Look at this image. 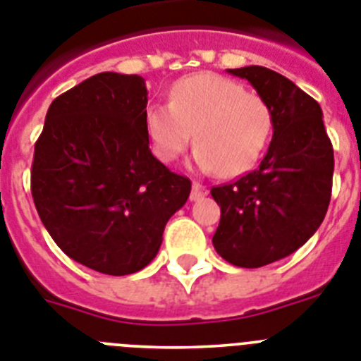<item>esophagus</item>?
<instances>
[{
  "label": "esophagus",
  "instance_id": "esophagus-1",
  "mask_svg": "<svg viewBox=\"0 0 361 361\" xmlns=\"http://www.w3.org/2000/svg\"><path fill=\"white\" fill-rule=\"evenodd\" d=\"M203 196H207V189L203 187L202 183H198V181H194L192 183V190H190V200L192 202H198V200H202Z\"/></svg>",
  "mask_w": 361,
  "mask_h": 361
}]
</instances>
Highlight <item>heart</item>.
Instances as JSON below:
<instances>
[{"mask_svg": "<svg viewBox=\"0 0 361 361\" xmlns=\"http://www.w3.org/2000/svg\"><path fill=\"white\" fill-rule=\"evenodd\" d=\"M150 147L161 161H174L194 130V163L205 172L240 176L255 167L272 133L267 102L218 74L181 78L171 89V103L145 109Z\"/></svg>", "mask_w": 361, "mask_h": 361, "instance_id": "b5f03b06", "label": "heart"}]
</instances>
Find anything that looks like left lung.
<instances>
[{"mask_svg": "<svg viewBox=\"0 0 361 361\" xmlns=\"http://www.w3.org/2000/svg\"><path fill=\"white\" fill-rule=\"evenodd\" d=\"M247 80L272 112V140L256 171L211 189L221 209L216 252L256 269L293 255L324 221L331 202L334 152L318 102L271 68H227Z\"/></svg>", "mask_w": 361, "mask_h": 361, "instance_id": "1", "label": "left lung"}]
</instances>
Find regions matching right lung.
Listing matches in <instances>:
<instances>
[{
    "mask_svg": "<svg viewBox=\"0 0 361 361\" xmlns=\"http://www.w3.org/2000/svg\"><path fill=\"white\" fill-rule=\"evenodd\" d=\"M142 76L102 72L50 103L34 147V205L74 262L111 276L142 271L189 200V178L152 156Z\"/></svg>",
    "mask_w": 361,
    "mask_h": 361,
    "instance_id": "1",
    "label": "right lung"
}]
</instances>
